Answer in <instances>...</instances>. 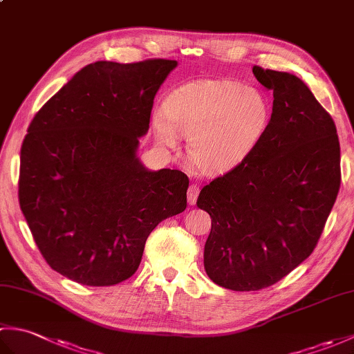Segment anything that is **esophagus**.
I'll use <instances>...</instances> for the list:
<instances>
[{"instance_id": "1", "label": "esophagus", "mask_w": 354, "mask_h": 354, "mask_svg": "<svg viewBox=\"0 0 354 354\" xmlns=\"http://www.w3.org/2000/svg\"><path fill=\"white\" fill-rule=\"evenodd\" d=\"M198 196H199V187L196 184H192L189 187V192H187V199H189V204L190 205L196 204Z\"/></svg>"}]
</instances>
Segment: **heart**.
Here are the masks:
<instances>
[{"label": "heart", "instance_id": "heart-1", "mask_svg": "<svg viewBox=\"0 0 354 354\" xmlns=\"http://www.w3.org/2000/svg\"><path fill=\"white\" fill-rule=\"evenodd\" d=\"M268 118L269 104L259 89L232 80H204L169 94L150 123L158 146L176 150L184 137L199 169L227 171L251 153Z\"/></svg>", "mask_w": 354, "mask_h": 354}]
</instances>
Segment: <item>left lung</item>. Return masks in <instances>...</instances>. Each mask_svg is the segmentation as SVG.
Masks as SVG:
<instances>
[{
    "mask_svg": "<svg viewBox=\"0 0 354 354\" xmlns=\"http://www.w3.org/2000/svg\"><path fill=\"white\" fill-rule=\"evenodd\" d=\"M252 73L274 91L272 114L245 160L201 190L212 217L205 272L237 292L280 281L309 257L341 185V149L328 112L295 74Z\"/></svg>",
    "mask_w": 354,
    "mask_h": 354,
    "instance_id": "obj_1",
    "label": "left lung"
}]
</instances>
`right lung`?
Instances as JSON below:
<instances>
[{
    "mask_svg": "<svg viewBox=\"0 0 354 354\" xmlns=\"http://www.w3.org/2000/svg\"><path fill=\"white\" fill-rule=\"evenodd\" d=\"M176 61H99L44 104L21 147L19 205L51 269L85 286L135 274L160 222L187 207L181 170L138 156L153 99Z\"/></svg>",
    "mask_w": 354,
    "mask_h": 354,
    "instance_id": "add662e5",
    "label": "right lung"
}]
</instances>
